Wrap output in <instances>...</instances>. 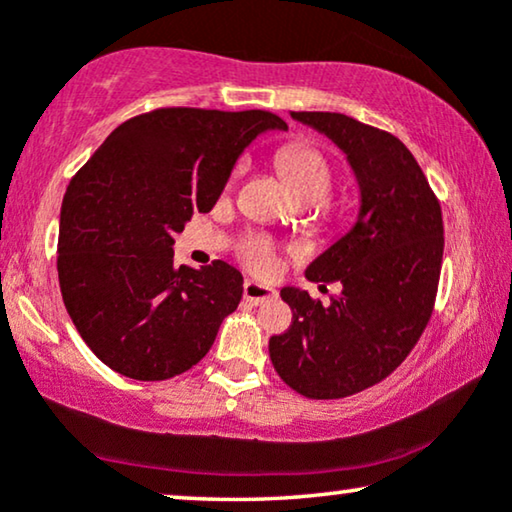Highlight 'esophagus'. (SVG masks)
Masks as SVG:
<instances>
[{"label":"esophagus","instance_id":"34e87169","mask_svg":"<svg viewBox=\"0 0 512 512\" xmlns=\"http://www.w3.org/2000/svg\"><path fill=\"white\" fill-rule=\"evenodd\" d=\"M275 296H277V291L270 289V286L251 282V279H247V282H244V300H247L249 305H263V303H268V300H272Z\"/></svg>","mask_w":512,"mask_h":512}]
</instances>
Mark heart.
<instances>
[{"instance_id":"heart-1","label":"heart","mask_w":512,"mask_h":512,"mask_svg":"<svg viewBox=\"0 0 512 512\" xmlns=\"http://www.w3.org/2000/svg\"><path fill=\"white\" fill-rule=\"evenodd\" d=\"M277 170L282 174L291 193L305 205H314V212L321 221L333 223L345 216L347 207L335 202L331 195L333 188V167L326 153L310 142H289L277 151ZM244 172V163L235 167L233 179ZM277 242L270 235L254 233L247 235L237 247V256L258 275H268L277 263Z\"/></svg>"}]
</instances>
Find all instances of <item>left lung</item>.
Instances as JSON below:
<instances>
[{
    "label": "left lung",
    "mask_w": 512,
    "mask_h": 512,
    "mask_svg": "<svg viewBox=\"0 0 512 512\" xmlns=\"http://www.w3.org/2000/svg\"><path fill=\"white\" fill-rule=\"evenodd\" d=\"M347 153L361 214L305 277L342 291L321 303L282 289L291 326L270 338L279 377L305 398L331 401L389 377L429 324L443 268V212L408 146L387 130L335 111H293Z\"/></svg>",
    "instance_id": "left-lung-1"
}]
</instances>
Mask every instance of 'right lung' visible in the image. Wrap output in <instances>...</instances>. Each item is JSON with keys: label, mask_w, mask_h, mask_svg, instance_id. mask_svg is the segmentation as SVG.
<instances>
[{"label": "right lung", "mask_w": 512, "mask_h": 512, "mask_svg": "<svg viewBox=\"0 0 512 512\" xmlns=\"http://www.w3.org/2000/svg\"><path fill=\"white\" fill-rule=\"evenodd\" d=\"M272 111L160 107L118 125L69 181L60 209L58 279L76 331L97 359L132 380L186 373L242 300L223 261L174 265V235L219 200Z\"/></svg>", "instance_id": "right-lung-1"}]
</instances>
